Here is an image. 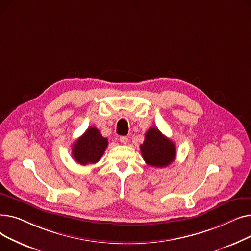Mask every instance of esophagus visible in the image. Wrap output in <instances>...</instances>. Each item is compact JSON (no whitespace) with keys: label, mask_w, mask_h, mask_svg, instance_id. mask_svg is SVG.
Segmentation results:
<instances>
[{"label":"esophagus","mask_w":251,"mask_h":251,"mask_svg":"<svg viewBox=\"0 0 251 251\" xmlns=\"http://www.w3.org/2000/svg\"><path fill=\"white\" fill-rule=\"evenodd\" d=\"M120 142H121L122 144H127V143L129 142V139H128L127 136H121V137H120Z\"/></svg>","instance_id":"obj_1"}]
</instances>
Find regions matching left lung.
<instances>
[{
	"mask_svg": "<svg viewBox=\"0 0 251 251\" xmlns=\"http://www.w3.org/2000/svg\"><path fill=\"white\" fill-rule=\"evenodd\" d=\"M143 160L150 166L163 168L172 164L176 156L175 144L157 128H150L140 146Z\"/></svg>",
	"mask_w": 251,
	"mask_h": 251,
	"instance_id": "1",
	"label": "left lung"
}]
</instances>
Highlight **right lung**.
<instances>
[{"instance_id":"right-lung-1","label":"right lung","mask_w":251,"mask_h":251,"mask_svg":"<svg viewBox=\"0 0 251 251\" xmlns=\"http://www.w3.org/2000/svg\"><path fill=\"white\" fill-rule=\"evenodd\" d=\"M107 147L108 139L102 137L96 127H89L82 136L74 142L72 155L74 160L80 165L96 164L100 160Z\"/></svg>"}]
</instances>
